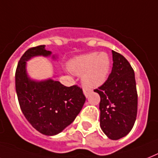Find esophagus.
<instances>
[{
  "label": "esophagus",
  "mask_w": 158,
  "mask_h": 158,
  "mask_svg": "<svg viewBox=\"0 0 158 158\" xmlns=\"http://www.w3.org/2000/svg\"><path fill=\"white\" fill-rule=\"evenodd\" d=\"M90 93H91L90 90H88V89H83V94L85 95L86 97H88V96L90 95Z\"/></svg>",
  "instance_id": "1"
}]
</instances>
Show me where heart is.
<instances>
[{
  "instance_id": "b5f03b06",
  "label": "heart",
  "mask_w": 158,
  "mask_h": 158,
  "mask_svg": "<svg viewBox=\"0 0 158 158\" xmlns=\"http://www.w3.org/2000/svg\"><path fill=\"white\" fill-rule=\"evenodd\" d=\"M70 71L82 76L84 88H99L107 80L110 70V60L106 52H93L75 57L69 64Z\"/></svg>"
}]
</instances>
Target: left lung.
Returning a JSON list of instances; mask_svg holds the SVG:
<instances>
[{
  "label": "left lung",
  "mask_w": 158,
  "mask_h": 158,
  "mask_svg": "<svg viewBox=\"0 0 158 158\" xmlns=\"http://www.w3.org/2000/svg\"><path fill=\"white\" fill-rule=\"evenodd\" d=\"M113 67L108 79L95 89L101 97L100 126L110 139H121L132 129L137 114L138 96L132 67L112 50Z\"/></svg>",
  "instance_id": "left-lung-1"
}]
</instances>
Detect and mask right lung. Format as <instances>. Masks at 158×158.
Returning <instances> with one entry per match:
<instances>
[{
	"mask_svg": "<svg viewBox=\"0 0 158 158\" xmlns=\"http://www.w3.org/2000/svg\"><path fill=\"white\" fill-rule=\"evenodd\" d=\"M45 45L27 50L15 73V88L19 106L31 125L45 135H55L71 124L82 110L86 98L77 85L66 87L52 79L37 81L27 72V61L37 56L50 57ZM53 59L57 56L52 55Z\"/></svg>",
	"mask_w": 158,
	"mask_h": 158,
	"instance_id": "obj_1",
	"label": "right lung"
}]
</instances>
